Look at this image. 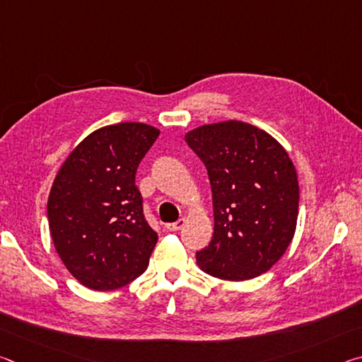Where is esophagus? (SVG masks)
Returning a JSON list of instances; mask_svg holds the SVG:
<instances>
[{"label": "esophagus", "instance_id": "34e87169", "mask_svg": "<svg viewBox=\"0 0 362 362\" xmlns=\"http://www.w3.org/2000/svg\"><path fill=\"white\" fill-rule=\"evenodd\" d=\"M185 223H187L185 218H179V220H177V222H174V223H168L166 228H168L169 231H177V230L183 228V226H185Z\"/></svg>", "mask_w": 362, "mask_h": 362}]
</instances>
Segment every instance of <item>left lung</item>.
I'll use <instances>...</instances> for the list:
<instances>
[{"label":"left lung","instance_id":"1","mask_svg":"<svg viewBox=\"0 0 362 362\" xmlns=\"http://www.w3.org/2000/svg\"><path fill=\"white\" fill-rule=\"evenodd\" d=\"M209 175L214 235L196 252L203 272L247 281L268 272L297 228V170L284 146L244 121L203 124L185 134Z\"/></svg>","mask_w":362,"mask_h":362}]
</instances>
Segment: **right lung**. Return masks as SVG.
I'll use <instances>...</instances> for the list:
<instances>
[{
  "label": "right lung",
  "instance_id": "right-lung-1",
  "mask_svg": "<svg viewBox=\"0 0 362 362\" xmlns=\"http://www.w3.org/2000/svg\"><path fill=\"white\" fill-rule=\"evenodd\" d=\"M158 136L144 122L100 127L71 150L52 182L54 247L89 289H119L148 267L158 235L144 217L136 173Z\"/></svg>",
  "mask_w": 362,
  "mask_h": 362
}]
</instances>
